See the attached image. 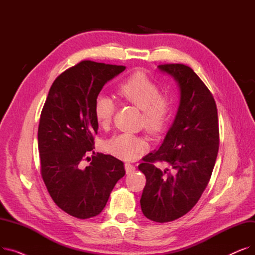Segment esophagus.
Returning <instances> with one entry per match:
<instances>
[{"label": "esophagus", "mask_w": 255, "mask_h": 255, "mask_svg": "<svg viewBox=\"0 0 255 255\" xmlns=\"http://www.w3.org/2000/svg\"><path fill=\"white\" fill-rule=\"evenodd\" d=\"M125 170H126V173H127V175H129V173L134 172V170H135V166H134V165H132V164H130V163H125Z\"/></svg>", "instance_id": "obj_1"}]
</instances>
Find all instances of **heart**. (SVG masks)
Returning <instances> with one entry per match:
<instances>
[{"label": "heart", "instance_id": "1", "mask_svg": "<svg viewBox=\"0 0 255 255\" xmlns=\"http://www.w3.org/2000/svg\"><path fill=\"white\" fill-rule=\"evenodd\" d=\"M118 96L142 111V124L144 129L153 135L159 134L169 120L170 103L160 95V89L154 80L142 71H137L121 83L117 90ZM115 105L113 100L105 95H98L93 104V114L96 122L102 128L111 124ZM143 148L140 138L131 134H120L106 140L104 150L124 160L134 159Z\"/></svg>", "mask_w": 255, "mask_h": 255}]
</instances>
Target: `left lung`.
<instances>
[{"instance_id": "1", "label": "left lung", "mask_w": 255, "mask_h": 255, "mask_svg": "<svg viewBox=\"0 0 255 255\" xmlns=\"http://www.w3.org/2000/svg\"><path fill=\"white\" fill-rule=\"evenodd\" d=\"M180 89V104L159 150L143 157L138 169L146 184L140 198L143 215L155 222L176 220L198 202L210 181L219 148L217 107L206 85L190 67L159 65ZM155 162L173 169L161 171Z\"/></svg>"}]
</instances>
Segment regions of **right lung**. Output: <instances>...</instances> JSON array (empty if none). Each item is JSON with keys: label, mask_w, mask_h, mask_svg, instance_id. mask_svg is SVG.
<instances>
[{"label": "right lung", "mask_w": 255, "mask_h": 255, "mask_svg": "<svg viewBox=\"0 0 255 255\" xmlns=\"http://www.w3.org/2000/svg\"><path fill=\"white\" fill-rule=\"evenodd\" d=\"M124 70L125 66L80 62L56 78L41 112L38 148L42 179L57 206L79 219L100 214L125 175L123 162L111 155L97 153L88 166L83 165L98 130L94 100Z\"/></svg>", "instance_id": "right-lung-1"}]
</instances>
